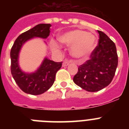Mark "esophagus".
Segmentation results:
<instances>
[{
	"label": "esophagus",
	"instance_id": "1",
	"mask_svg": "<svg viewBox=\"0 0 129 129\" xmlns=\"http://www.w3.org/2000/svg\"><path fill=\"white\" fill-rule=\"evenodd\" d=\"M70 63H71L70 61H64L62 62V67H67L68 64H70Z\"/></svg>",
	"mask_w": 129,
	"mask_h": 129
}]
</instances>
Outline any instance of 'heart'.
Wrapping results in <instances>:
<instances>
[{
	"instance_id": "b5f03b06",
	"label": "heart",
	"mask_w": 129,
	"mask_h": 129,
	"mask_svg": "<svg viewBox=\"0 0 129 129\" xmlns=\"http://www.w3.org/2000/svg\"><path fill=\"white\" fill-rule=\"evenodd\" d=\"M59 42L67 46H71L70 53L73 57L83 59L88 57L94 50L97 39L95 35L83 29H76L59 35ZM51 47L54 51L59 49V45L54 41H51Z\"/></svg>"
}]
</instances>
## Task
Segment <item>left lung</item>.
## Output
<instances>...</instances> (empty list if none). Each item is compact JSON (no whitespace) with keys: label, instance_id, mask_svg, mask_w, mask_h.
I'll return each mask as SVG.
<instances>
[{"label":"left lung","instance_id":"obj_1","mask_svg":"<svg viewBox=\"0 0 129 129\" xmlns=\"http://www.w3.org/2000/svg\"><path fill=\"white\" fill-rule=\"evenodd\" d=\"M98 44L91 53L89 60L78 68L73 81L88 92H98L111 83L118 67L116 47L105 33L98 30Z\"/></svg>","mask_w":129,"mask_h":129}]
</instances>
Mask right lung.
Masks as SVG:
<instances>
[{
    "mask_svg": "<svg viewBox=\"0 0 129 129\" xmlns=\"http://www.w3.org/2000/svg\"><path fill=\"white\" fill-rule=\"evenodd\" d=\"M50 24H39L22 33L11 49V74L19 87L26 94L39 95L47 91L53 85L57 72L62 67V62H54L46 57L34 73H25L19 68V54L24 43L33 37L46 39L50 33Z\"/></svg>",
    "mask_w": 129,
    "mask_h": 129,
    "instance_id": "obj_1",
    "label": "right lung"
}]
</instances>
